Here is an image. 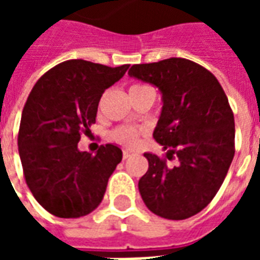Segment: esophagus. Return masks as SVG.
<instances>
[{"label": "esophagus", "mask_w": 260, "mask_h": 260, "mask_svg": "<svg viewBox=\"0 0 260 260\" xmlns=\"http://www.w3.org/2000/svg\"><path fill=\"white\" fill-rule=\"evenodd\" d=\"M129 156H131L129 150H124V152H122V157H124V160H126Z\"/></svg>", "instance_id": "esophagus-1"}]
</instances>
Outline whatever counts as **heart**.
Masks as SVG:
<instances>
[{
  "instance_id": "b5f03b06",
  "label": "heart",
  "mask_w": 260,
  "mask_h": 260,
  "mask_svg": "<svg viewBox=\"0 0 260 260\" xmlns=\"http://www.w3.org/2000/svg\"><path fill=\"white\" fill-rule=\"evenodd\" d=\"M145 87H150V86L134 85L131 86L129 90H141V89H145ZM139 135H141L139 129H136L134 126H118L111 132L113 141L118 142L124 146H135L138 141H139Z\"/></svg>"
}]
</instances>
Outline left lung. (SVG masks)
<instances>
[{
    "instance_id": "8db88e82",
    "label": "left lung",
    "mask_w": 260,
    "mask_h": 260,
    "mask_svg": "<svg viewBox=\"0 0 260 260\" xmlns=\"http://www.w3.org/2000/svg\"><path fill=\"white\" fill-rule=\"evenodd\" d=\"M129 76L157 86L163 108L154 141L166 157L145 153L149 170L139 180L147 209L160 217L184 220L212 202L229 173L235 153L234 114L216 76L185 58L136 64Z\"/></svg>"
}]
</instances>
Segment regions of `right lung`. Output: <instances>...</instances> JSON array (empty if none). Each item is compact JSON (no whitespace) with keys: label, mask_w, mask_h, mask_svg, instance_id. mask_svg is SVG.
I'll list each match as a JSON object with an SVG mask.
<instances>
[{"label":"right lung","mask_w":260,"mask_h":260,"mask_svg":"<svg viewBox=\"0 0 260 260\" xmlns=\"http://www.w3.org/2000/svg\"><path fill=\"white\" fill-rule=\"evenodd\" d=\"M128 68L64 61L37 80L26 100L18 134L23 175L36 201L57 217L93 212L122 160L118 146H100L93 156L79 152L78 143L96 122L103 93Z\"/></svg>","instance_id":"1"}]
</instances>
